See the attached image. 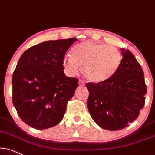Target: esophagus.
Masks as SVG:
<instances>
[{
	"label": "esophagus",
	"instance_id": "1",
	"mask_svg": "<svg viewBox=\"0 0 155 155\" xmlns=\"http://www.w3.org/2000/svg\"><path fill=\"white\" fill-rule=\"evenodd\" d=\"M79 85L80 86H84V85H85V81H84L83 80H80Z\"/></svg>",
	"mask_w": 155,
	"mask_h": 155
}]
</instances>
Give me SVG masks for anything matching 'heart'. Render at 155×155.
Segmentation results:
<instances>
[{
  "instance_id": "heart-1",
  "label": "heart",
  "mask_w": 155,
  "mask_h": 155,
  "mask_svg": "<svg viewBox=\"0 0 155 155\" xmlns=\"http://www.w3.org/2000/svg\"><path fill=\"white\" fill-rule=\"evenodd\" d=\"M71 55L63 59L64 72L68 75H74L82 67L84 76L95 83L111 79L117 73L123 61L121 53L116 47L91 41L74 46Z\"/></svg>"
}]
</instances>
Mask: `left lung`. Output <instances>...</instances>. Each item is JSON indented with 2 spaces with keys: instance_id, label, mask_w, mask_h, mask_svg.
I'll list each match as a JSON object with an SVG mask.
<instances>
[{
  "instance_id": "left-lung-1",
  "label": "left lung",
  "mask_w": 155,
  "mask_h": 155,
  "mask_svg": "<svg viewBox=\"0 0 155 155\" xmlns=\"http://www.w3.org/2000/svg\"><path fill=\"white\" fill-rule=\"evenodd\" d=\"M123 61L117 73L101 83H87V108L99 127L124 129L134 121L144 106L147 86L144 72L132 53L121 48Z\"/></svg>"
}]
</instances>
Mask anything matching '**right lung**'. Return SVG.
<instances>
[{
	"instance_id": "1",
	"label": "right lung",
	"mask_w": 155,
	"mask_h": 155,
	"mask_svg": "<svg viewBox=\"0 0 155 155\" xmlns=\"http://www.w3.org/2000/svg\"><path fill=\"white\" fill-rule=\"evenodd\" d=\"M77 38L46 41L21 56L12 77L13 104L23 121L37 129L62 121L67 104L78 87L64 73L62 60Z\"/></svg>"
}]
</instances>
